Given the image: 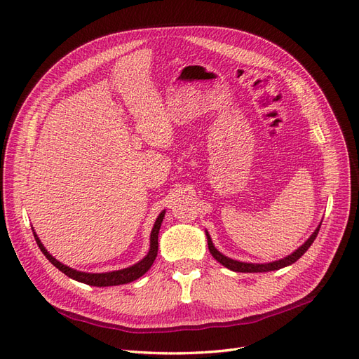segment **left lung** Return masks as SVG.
I'll use <instances>...</instances> for the list:
<instances>
[{"mask_svg": "<svg viewBox=\"0 0 359 359\" xmlns=\"http://www.w3.org/2000/svg\"><path fill=\"white\" fill-rule=\"evenodd\" d=\"M322 224V223H320ZM319 229L320 226H318V229L314 231L311 233V236L309 238V240L304 243L298 250H295L292 255L286 256L285 259H280V260H276V262H269V264H247V262H240V260H233L231 257H227L224 255H222L219 250H217L211 241V236L208 232L206 233V240H208V248H210V253L214 256V259L217 260V262H220L223 266L229 268L232 271H235V273H268V271H276V269H280V268H285L287 265H292L295 264L297 260L307 252L309 247L313 244V241L316 240V236L319 233Z\"/></svg>", "mask_w": 359, "mask_h": 359, "instance_id": "obj_1", "label": "left lung"}]
</instances>
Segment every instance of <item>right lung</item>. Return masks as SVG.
<instances>
[{"instance_id": "obj_1", "label": "right lung", "mask_w": 359, "mask_h": 359, "mask_svg": "<svg viewBox=\"0 0 359 359\" xmlns=\"http://www.w3.org/2000/svg\"><path fill=\"white\" fill-rule=\"evenodd\" d=\"M163 217H165V211H161L160 215L157 217V220L154 223L153 231H151V236H149V252L148 255L140 260V262L135 264L133 266H128L124 269H118V271H112V273H100V274H91V273H82V271H76L67 265H62L61 262L53 257L48 250L45 248V245L41 244V241L39 240L37 233L32 231L36 238V243L39 245V248L41 250V253L46 256V259L49 262L57 266L61 273L66 274L67 277L81 281V283L90 285V286H97V287H106V286H118V285H126L130 283V281H135L139 277H142L147 271L151 268V265L154 264V260L157 257V252H158V232H160V226L163 222Z\"/></svg>"}]
</instances>
